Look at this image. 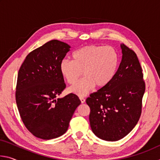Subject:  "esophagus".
Masks as SVG:
<instances>
[{
    "mask_svg": "<svg viewBox=\"0 0 160 160\" xmlns=\"http://www.w3.org/2000/svg\"><path fill=\"white\" fill-rule=\"evenodd\" d=\"M80 102H81V103H82V104H83V103L85 102V99L84 98V97H80Z\"/></svg>",
    "mask_w": 160,
    "mask_h": 160,
    "instance_id": "34e87169",
    "label": "esophagus"
}]
</instances>
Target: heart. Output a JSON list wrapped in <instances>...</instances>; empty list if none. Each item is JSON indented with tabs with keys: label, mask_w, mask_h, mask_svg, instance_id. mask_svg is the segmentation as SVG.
<instances>
[{
	"label": "heart",
	"mask_w": 160,
	"mask_h": 160,
	"mask_svg": "<svg viewBox=\"0 0 160 160\" xmlns=\"http://www.w3.org/2000/svg\"><path fill=\"white\" fill-rule=\"evenodd\" d=\"M73 61L63 59L59 69L68 84H74L83 74L85 78L70 87V92L84 97L95 85L103 88L112 82L119 66L118 51L112 47L89 45L75 51Z\"/></svg>",
	"instance_id": "heart-1"
}]
</instances>
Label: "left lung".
<instances>
[{
  "mask_svg": "<svg viewBox=\"0 0 160 160\" xmlns=\"http://www.w3.org/2000/svg\"><path fill=\"white\" fill-rule=\"evenodd\" d=\"M122 58L109 85L90 94V123L94 134L106 141H117L131 132L141 114L145 90L138 58L133 51L121 44Z\"/></svg>",
  "mask_w": 160,
  "mask_h": 160,
  "instance_id": "obj_1",
  "label": "left lung"
}]
</instances>
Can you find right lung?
I'll use <instances>...</instances> for the list:
<instances>
[{
    "label": "right lung",
    "mask_w": 160,
    "mask_h": 160,
    "mask_svg": "<svg viewBox=\"0 0 160 160\" xmlns=\"http://www.w3.org/2000/svg\"><path fill=\"white\" fill-rule=\"evenodd\" d=\"M70 47L51 40L29 53L18 72L15 98L20 117L35 137L50 140L67 131L81 104L75 94L57 98L66 88L59 69Z\"/></svg>",
    "instance_id": "add662e5"
}]
</instances>
